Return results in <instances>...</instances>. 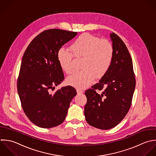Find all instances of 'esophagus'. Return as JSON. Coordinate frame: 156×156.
<instances>
[{
  "label": "esophagus",
  "mask_w": 156,
  "mask_h": 156,
  "mask_svg": "<svg viewBox=\"0 0 156 156\" xmlns=\"http://www.w3.org/2000/svg\"><path fill=\"white\" fill-rule=\"evenodd\" d=\"M76 92H77V94H78V95H80V94H83V91L81 89H76Z\"/></svg>",
  "instance_id": "esophagus-1"
}]
</instances>
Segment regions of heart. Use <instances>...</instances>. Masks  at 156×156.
Returning a JSON list of instances; mask_svg holds the SVG:
<instances>
[{"mask_svg":"<svg viewBox=\"0 0 156 156\" xmlns=\"http://www.w3.org/2000/svg\"><path fill=\"white\" fill-rule=\"evenodd\" d=\"M71 53L60 49L57 54L61 69L67 74L74 72L73 57L82 59L80 72L67 79V83L78 89L89 86L96 78H102L109 71L114 58L112 44L106 39L88 33L79 36L70 45Z\"/></svg>","mask_w":156,"mask_h":156,"instance_id":"b5f03b06","label":"heart"}]
</instances>
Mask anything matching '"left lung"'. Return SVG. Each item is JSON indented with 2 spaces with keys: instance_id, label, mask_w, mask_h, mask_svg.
<instances>
[{
  "instance_id": "8db88e82",
  "label": "left lung",
  "mask_w": 156,
  "mask_h": 156,
  "mask_svg": "<svg viewBox=\"0 0 156 156\" xmlns=\"http://www.w3.org/2000/svg\"><path fill=\"white\" fill-rule=\"evenodd\" d=\"M114 47V58L108 73L85 92L87 103L84 115L95 128L109 129L117 126L128 114L136 87V78L130 53L122 39L110 34ZM104 89L101 94L96 90Z\"/></svg>"
}]
</instances>
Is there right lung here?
<instances>
[{
    "label": "right lung",
    "mask_w": 156,
    "mask_h": 156,
    "mask_svg": "<svg viewBox=\"0 0 156 156\" xmlns=\"http://www.w3.org/2000/svg\"><path fill=\"white\" fill-rule=\"evenodd\" d=\"M76 34L77 32L60 29L45 30L32 40L23 55L17 92L25 115L40 128L61 124L76 95L75 89L70 86L51 92L64 79L58 52Z\"/></svg>",
    "instance_id": "obj_1"
}]
</instances>
